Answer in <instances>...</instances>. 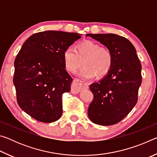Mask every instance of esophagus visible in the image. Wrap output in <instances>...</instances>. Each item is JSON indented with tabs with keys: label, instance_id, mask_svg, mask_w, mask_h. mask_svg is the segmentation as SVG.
<instances>
[{
	"label": "esophagus",
	"instance_id": "34e87169",
	"mask_svg": "<svg viewBox=\"0 0 157 157\" xmlns=\"http://www.w3.org/2000/svg\"><path fill=\"white\" fill-rule=\"evenodd\" d=\"M73 86L72 87V92L73 93H79L82 89L88 87V84L85 82L81 80H79L78 79H73Z\"/></svg>",
	"mask_w": 157,
	"mask_h": 157
}]
</instances>
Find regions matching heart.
Instances as JSON below:
<instances>
[{"mask_svg": "<svg viewBox=\"0 0 157 157\" xmlns=\"http://www.w3.org/2000/svg\"><path fill=\"white\" fill-rule=\"evenodd\" d=\"M63 61L66 70L75 73L83 62L84 67L78 73V76L89 79L96 75L105 76L113 64V55L107 47L100 46L95 42L86 41L76 46V52L68 47L63 52Z\"/></svg>", "mask_w": 157, "mask_h": 157, "instance_id": "obj_1", "label": "heart"}]
</instances>
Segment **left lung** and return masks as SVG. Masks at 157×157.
<instances>
[{
    "label": "left lung",
    "mask_w": 157,
    "mask_h": 157,
    "mask_svg": "<svg viewBox=\"0 0 157 157\" xmlns=\"http://www.w3.org/2000/svg\"><path fill=\"white\" fill-rule=\"evenodd\" d=\"M112 53L113 64L108 74L89 88L94 100L88 109L91 122L112 125L123 120L138 100L141 84V64L134 46L128 39L115 34H87Z\"/></svg>",
    "instance_id": "left-lung-1"
}]
</instances>
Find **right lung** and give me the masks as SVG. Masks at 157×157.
I'll return each mask as SVG.
<instances>
[{"label":"right lung","mask_w":157,"mask_h":157,"mask_svg":"<svg viewBox=\"0 0 157 157\" xmlns=\"http://www.w3.org/2000/svg\"><path fill=\"white\" fill-rule=\"evenodd\" d=\"M79 38L75 33L41 32L29 37L18 52L13 79L17 102L36 121L52 123L62 116V95L71 91L73 81L63 52Z\"/></svg>","instance_id":"right-lung-1"}]
</instances>
